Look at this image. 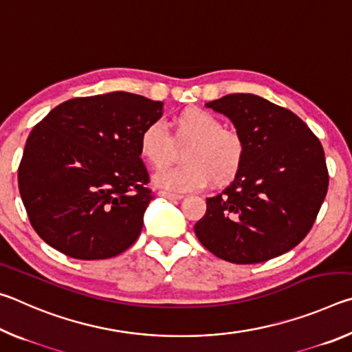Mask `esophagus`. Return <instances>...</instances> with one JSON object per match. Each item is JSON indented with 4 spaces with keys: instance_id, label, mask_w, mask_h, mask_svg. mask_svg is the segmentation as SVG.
Here are the masks:
<instances>
[{
    "instance_id": "esophagus-1",
    "label": "esophagus",
    "mask_w": 352,
    "mask_h": 352,
    "mask_svg": "<svg viewBox=\"0 0 352 352\" xmlns=\"http://www.w3.org/2000/svg\"><path fill=\"white\" fill-rule=\"evenodd\" d=\"M160 197H164L168 200H182L183 195L182 194H175V192H168V190H160Z\"/></svg>"
}]
</instances>
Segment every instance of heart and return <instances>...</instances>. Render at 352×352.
<instances>
[{"label":"heart","mask_w":352,"mask_h":352,"mask_svg":"<svg viewBox=\"0 0 352 352\" xmlns=\"http://www.w3.org/2000/svg\"><path fill=\"white\" fill-rule=\"evenodd\" d=\"M174 132L152 122L140 135V153L155 170H162L182 153L183 164L160 172L158 186L169 190H194L212 184L225 188L242 172L247 158V142L236 129L204 109H188L172 119Z\"/></svg>","instance_id":"heart-1"}]
</instances>
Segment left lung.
<instances>
[{"instance_id": "1", "label": "left lung", "mask_w": 352, "mask_h": 352, "mask_svg": "<svg viewBox=\"0 0 352 352\" xmlns=\"http://www.w3.org/2000/svg\"><path fill=\"white\" fill-rule=\"evenodd\" d=\"M206 107L233 121L245 138L247 158L239 177L206 199L195 236L233 264L287 253L311 231L326 197L323 146L294 111L254 94H226Z\"/></svg>"}]
</instances>
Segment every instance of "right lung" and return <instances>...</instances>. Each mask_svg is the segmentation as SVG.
I'll return each mask as SVG.
<instances>
[{"mask_svg": "<svg viewBox=\"0 0 352 352\" xmlns=\"http://www.w3.org/2000/svg\"><path fill=\"white\" fill-rule=\"evenodd\" d=\"M163 102L115 91L62 102L35 124L19 166L29 222L74 259H107L138 239L153 199L140 135Z\"/></svg>", "mask_w": 352, "mask_h": 352, "instance_id": "right-lung-1", "label": "right lung"}]
</instances>
